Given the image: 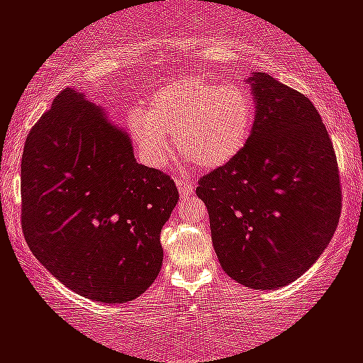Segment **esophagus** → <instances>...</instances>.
Segmentation results:
<instances>
[{"label":"esophagus","instance_id":"obj_1","mask_svg":"<svg viewBox=\"0 0 363 363\" xmlns=\"http://www.w3.org/2000/svg\"><path fill=\"white\" fill-rule=\"evenodd\" d=\"M174 180H177V186L180 189L182 199H186V196H190L195 191L194 183H189L186 180H183V178H174Z\"/></svg>","mask_w":363,"mask_h":363}]
</instances>
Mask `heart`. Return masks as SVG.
<instances>
[{
    "instance_id": "1",
    "label": "heart",
    "mask_w": 363,
    "mask_h": 363,
    "mask_svg": "<svg viewBox=\"0 0 363 363\" xmlns=\"http://www.w3.org/2000/svg\"><path fill=\"white\" fill-rule=\"evenodd\" d=\"M256 119L250 92L240 84L207 79L173 82L156 91L147 109H133L128 124L143 161L163 169L177 136L182 153L199 169H217L242 153Z\"/></svg>"
}]
</instances>
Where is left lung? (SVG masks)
Returning a JSON list of instances; mask_svg holds the SVG:
<instances>
[{"instance_id": "left-lung-1", "label": "left lung", "mask_w": 363, "mask_h": 363, "mask_svg": "<svg viewBox=\"0 0 363 363\" xmlns=\"http://www.w3.org/2000/svg\"><path fill=\"white\" fill-rule=\"evenodd\" d=\"M256 119L242 153L200 180L222 269L245 288L276 289L305 274L337 229L335 151L308 97L264 72L247 79Z\"/></svg>"}]
</instances>
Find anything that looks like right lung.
<instances>
[{
  "label": "right lung",
  "mask_w": 363,
  "mask_h": 363,
  "mask_svg": "<svg viewBox=\"0 0 363 363\" xmlns=\"http://www.w3.org/2000/svg\"><path fill=\"white\" fill-rule=\"evenodd\" d=\"M178 202L168 174L134 158L128 131L65 89L21 158V227L33 256L67 288L126 303L155 283L160 234Z\"/></svg>",
  "instance_id": "obj_1"
}]
</instances>
